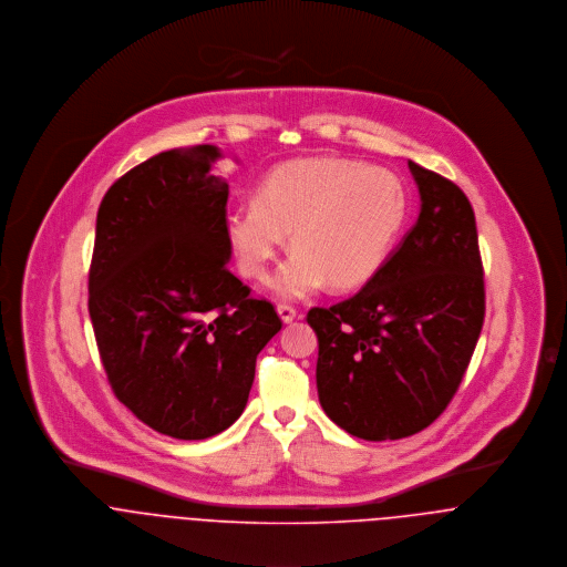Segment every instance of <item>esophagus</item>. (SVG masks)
Instances as JSON below:
<instances>
[{
  "label": "esophagus",
  "instance_id": "34e87169",
  "mask_svg": "<svg viewBox=\"0 0 567 567\" xmlns=\"http://www.w3.org/2000/svg\"><path fill=\"white\" fill-rule=\"evenodd\" d=\"M276 311H278L280 319H282L285 323L293 321V319H296V315H298L296 307H291V305H278V307H276Z\"/></svg>",
  "mask_w": 567,
  "mask_h": 567
}]
</instances>
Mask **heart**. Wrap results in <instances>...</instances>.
Here are the masks:
<instances>
[{"label": "heart", "instance_id": "1", "mask_svg": "<svg viewBox=\"0 0 567 567\" xmlns=\"http://www.w3.org/2000/svg\"><path fill=\"white\" fill-rule=\"evenodd\" d=\"M406 206V190L386 169L305 158L274 169L254 204L233 206L226 235L248 278H262L291 235L296 252L278 267L271 289L305 298L328 280L337 289L368 282L391 250Z\"/></svg>", "mask_w": 567, "mask_h": 567}]
</instances>
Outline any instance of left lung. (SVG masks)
Masks as SVG:
<instances>
[{"mask_svg":"<svg viewBox=\"0 0 567 567\" xmlns=\"http://www.w3.org/2000/svg\"><path fill=\"white\" fill-rule=\"evenodd\" d=\"M420 217L352 298L315 307L317 393L359 440H402L431 426L474 354L485 319L476 219L454 183L409 161Z\"/></svg>","mask_w":567,"mask_h":567,"instance_id":"1","label":"left lung"}]
</instances>
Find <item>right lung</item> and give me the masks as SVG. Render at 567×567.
<instances>
[{
    "label": "right lung",
    "instance_id": "obj_1",
    "mask_svg": "<svg viewBox=\"0 0 567 567\" xmlns=\"http://www.w3.org/2000/svg\"><path fill=\"white\" fill-rule=\"evenodd\" d=\"M215 145L161 152L106 190L89 315L109 382L156 433L206 440L239 420L256 357L282 328L228 269Z\"/></svg>",
    "mask_w": 567,
    "mask_h": 567
}]
</instances>
